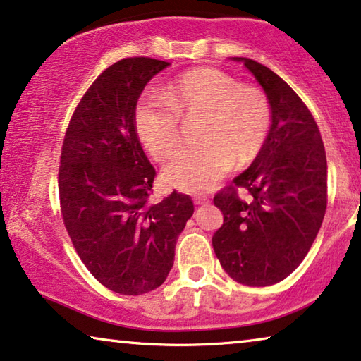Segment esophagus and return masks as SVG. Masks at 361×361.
I'll return each mask as SVG.
<instances>
[{
  "mask_svg": "<svg viewBox=\"0 0 361 361\" xmlns=\"http://www.w3.org/2000/svg\"><path fill=\"white\" fill-rule=\"evenodd\" d=\"M192 201L196 205H204V204L209 202V197L202 196V194H196V196H192Z\"/></svg>",
  "mask_w": 361,
  "mask_h": 361,
  "instance_id": "1",
  "label": "esophagus"
}]
</instances>
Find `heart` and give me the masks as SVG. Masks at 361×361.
Wrapping results in <instances>:
<instances>
[{
  "instance_id": "heart-1",
  "label": "heart",
  "mask_w": 361,
  "mask_h": 361,
  "mask_svg": "<svg viewBox=\"0 0 361 361\" xmlns=\"http://www.w3.org/2000/svg\"><path fill=\"white\" fill-rule=\"evenodd\" d=\"M199 116L201 142L176 152L164 169L169 185L186 192L210 190L234 162H254L270 133L263 91L210 67L181 73L164 94L147 93L136 109V130L151 156L164 160L180 145L181 120Z\"/></svg>"
}]
</instances>
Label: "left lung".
I'll return each mask as SVG.
<instances>
[{"mask_svg": "<svg viewBox=\"0 0 361 361\" xmlns=\"http://www.w3.org/2000/svg\"><path fill=\"white\" fill-rule=\"evenodd\" d=\"M233 61L265 91L271 127L259 157L214 197L223 225L212 245L234 281L260 288L288 278L310 250L328 202V164L318 125L295 91L259 62ZM234 187L247 189L250 201Z\"/></svg>", "mask_w": 361, "mask_h": 361, "instance_id": "1", "label": "left lung"}]
</instances>
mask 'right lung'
<instances>
[{
	"mask_svg": "<svg viewBox=\"0 0 361 361\" xmlns=\"http://www.w3.org/2000/svg\"><path fill=\"white\" fill-rule=\"evenodd\" d=\"M170 64L127 57L107 67L78 102L59 167L62 220L90 273L107 289L140 295L173 267L176 239L191 219L190 196L149 201L156 170L136 133V102Z\"/></svg>",
	"mask_w": 361,
	"mask_h": 361,
	"instance_id": "obj_1",
	"label": "right lung"
}]
</instances>
